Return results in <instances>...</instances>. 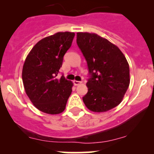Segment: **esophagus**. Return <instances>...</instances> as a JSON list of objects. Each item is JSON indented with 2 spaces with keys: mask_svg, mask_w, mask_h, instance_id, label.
<instances>
[{
  "mask_svg": "<svg viewBox=\"0 0 154 154\" xmlns=\"http://www.w3.org/2000/svg\"><path fill=\"white\" fill-rule=\"evenodd\" d=\"M73 83H74V85H75V86H77V85H80L81 83H82V82H81V81L74 80V81H73Z\"/></svg>",
  "mask_w": 154,
  "mask_h": 154,
  "instance_id": "esophagus-1",
  "label": "esophagus"
}]
</instances>
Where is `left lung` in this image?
<instances>
[{"label":"left lung","instance_id":"obj_1","mask_svg":"<svg viewBox=\"0 0 154 154\" xmlns=\"http://www.w3.org/2000/svg\"><path fill=\"white\" fill-rule=\"evenodd\" d=\"M77 43L87 61L90 78L82 98L88 109L104 112L121 103L130 85V67L116 45L95 33L77 32Z\"/></svg>","mask_w":154,"mask_h":154}]
</instances>
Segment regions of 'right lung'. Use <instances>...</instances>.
Here are the masks:
<instances>
[{
  "label": "right lung",
  "mask_w": 154,
  "mask_h": 154,
  "mask_svg": "<svg viewBox=\"0 0 154 154\" xmlns=\"http://www.w3.org/2000/svg\"><path fill=\"white\" fill-rule=\"evenodd\" d=\"M75 34L57 32L40 40L26 56L22 69L24 90L37 109L49 114L63 112L73 83L56 76Z\"/></svg>",
  "instance_id": "obj_1"
}]
</instances>
